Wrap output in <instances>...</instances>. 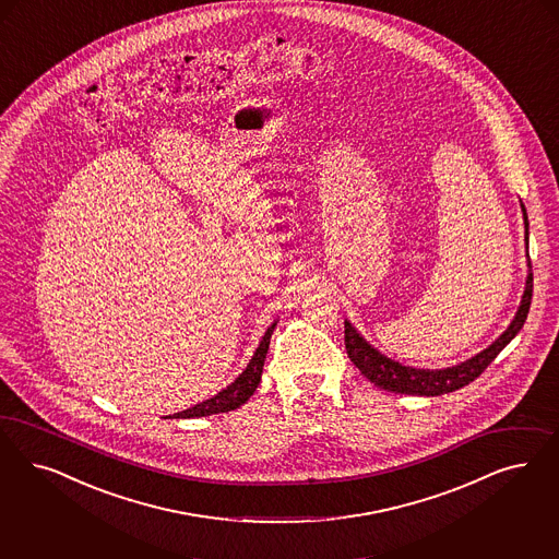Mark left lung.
I'll list each match as a JSON object with an SVG mask.
<instances>
[{"instance_id": "8db88e82", "label": "left lung", "mask_w": 559, "mask_h": 559, "mask_svg": "<svg viewBox=\"0 0 559 559\" xmlns=\"http://www.w3.org/2000/svg\"><path fill=\"white\" fill-rule=\"evenodd\" d=\"M522 209V218H524V231H526V246H528V216L526 209L520 202ZM528 250V248H526ZM531 299H533V266L528 260V274H526V285L522 293L519 311L510 326L501 332L500 336L489 345L477 353L475 357L462 361L459 366L443 367V369H421V367L403 366L401 361L390 359L378 348L371 347L366 338L350 326V322L345 320V347H347L348 359L359 367V371L366 376L371 384L396 392V394H413V396H440L454 392L462 385L471 384L475 378H479L485 367L489 366L498 355L501 348L506 347L516 334L520 328L524 326L528 309H531Z\"/></svg>"}]
</instances>
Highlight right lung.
<instances>
[{"instance_id": "add662e5", "label": "right lung", "mask_w": 559, "mask_h": 559, "mask_svg": "<svg viewBox=\"0 0 559 559\" xmlns=\"http://www.w3.org/2000/svg\"><path fill=\"white\" fill-rule=\"evenodd\" d=\"M274 328H276V322L270 324L269 330L264 332V336L260 341V345L253 350L250 364L233 380L231 384L223 388L218 394H214L209 401L198 403V405L190 406V408H186L181 413L169 415V417L171 419L206 417V415H216V413H229V411L239 408L243 403H248L251 394L255 392V388L260 384V380H262L264 359H266V353H269L270 336H272Z\"/></svg>"}]
</instances>
